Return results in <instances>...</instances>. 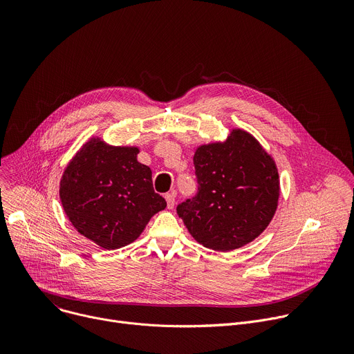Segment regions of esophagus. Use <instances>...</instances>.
<instances>
[{"label": "esophagus", "mask_w": 354, "mask_h": 354, "mask_svg": "<svg viewBox=\"0 0 354 354\" xmlns=\"http://www.w3.org/2000/svg\"><path fill=\"white\" fill-rule=\"evenodd\" d=\"M165 198H166V203H167V208L173 209L174 208V201H176V195L173 192L171 194H166Z\"/></svg>", "instance_id": "obj_1"}]
</instances>
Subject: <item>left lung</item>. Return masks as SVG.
Returning <instances> with one entry per match:
<instances>
[{"instance_id":"obj_1","label":"left lung","mask_w":354,"mask_h":354,"mask_svg":"<svg viewBox=\"0 0 354 354\" xmlns=\"http://www.w3.org/2000/svg\"><path fill=\"white\" fill-rule=\"evenodd\" d=\"M198 192L177 207L191 236L216 252L241 249L264 232L279 207L280 178L272 156L248 131L194 151Z\"/></svg>"}]
</instances>
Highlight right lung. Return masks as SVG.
Wrapping results in <instances>:
<instances>
[{"label": "right lung", "instance_id": "1", "mask_svg": "<svg viewBox=\"0 0 354 354\" xmlns=\"http://www.w3.org/2000/svg\"><path fill=\"white\" fill-rule=\"evenodd\" d=\"M139 146H115L91 136L68 160L59 184L68 222L105 250L135 242L150 218L166 208L138 162Z\"/></svg>", "mask_w": 354, "mask_h": 354}]
</instances>
